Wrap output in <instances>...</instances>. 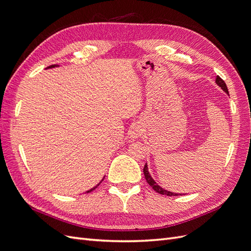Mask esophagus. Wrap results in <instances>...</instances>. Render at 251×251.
<instances>
[{
  "label": "esophagus",
  "instance_id": "34e87169",
  "mask_svg": "<svg viewBox=\"0 0 251 251\" xmlns=\"http://www.w3.org/2000/svg\"><path fill=\"white\" fill-rule=\"evenodd\" d=\"M142 131H143L142 126L138 124H135L134 126H132L131 130H130V137L132 139H137L138 137H140V136H141Z\"/></svg>",
  "mask_w": 251,
  "mask_h": 251
}]
</instances>
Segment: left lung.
<instances>
[{"instance_id":"obj_1","label":"left lung","mask_w":251,"mask_h":251,"mask_svg":"<svg viewBox=\"0 0 251 251\" xmlns=\"http://www.w3.org/2000/svg\"><path fill=\"white\" fill-rule=\"evenodd\" d=\"M216 82H217V85L221 87V89H222L223 91H225V92H226L227 94H229V93H228V89H227V86H226V83H225V81H224L221 77L217 76ZM143 174H144V177H146V180H147V182L149 183V185H150L151 188H153L155 192H157L158 194L166 195V196H178V194H174V193L168 192V191H165V189H163L162 187L159 186V185L156 183V182L153 180V178L151 177V175H150V173H149L148 165H147V164L144 165V168H143Z\"/></svg>"}]
</instances>
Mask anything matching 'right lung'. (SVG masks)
Returning a JSON list of instances; mask_svg holds the SVG:
<instances>
[{
  "label": "right lung",
  "mask_w": 251,
  "mask_h": 251,
  "mask_svg": "<svg viewBox=\"0 0 251 251\" xmlns=\"http://www.w3.org/2000/svg\"><path fill=\"white\" fill-rule=\"evenodd\" d=\"M52 67H54V65H52V66H49V67H48V68H52ZM97 186H98V185H97ZM97 186H95V187H93V188H92V189H91V191H93V189H95V188H96V187H97ZM91 191H89V192H88V193H90V192H91Z\"/></svg>",
  "instance_id": "obj_1"
}]
</instances>
